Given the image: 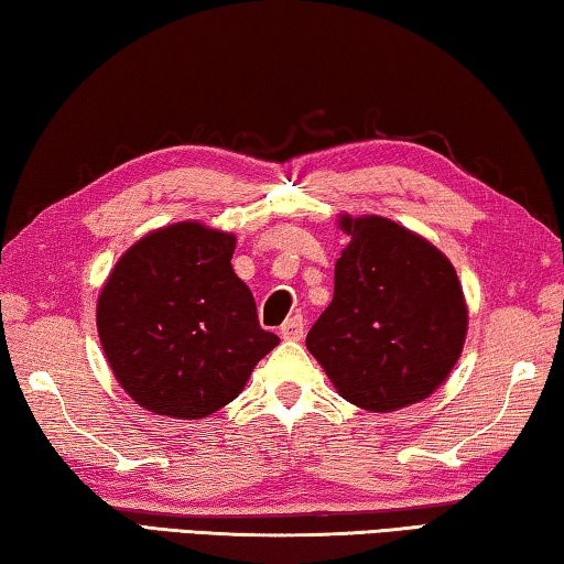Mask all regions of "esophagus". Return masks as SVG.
Here are the masks:
<instances>
[{"label": "esophagus", "instance_id": "34e87169", "mask_svg": "<svg viewBox=\"0 0 564 564\" xmlns=\"http://www.w3.org/2000/svg\"><path fill=\"white\" fill-rule=\"evenodd\" d=\"M303 318L301 316H293V318H289L281 326V338L283 340H301L303 338Z\"/></svg>", "mask_w": 564, "mask_h": 564}]
</instances>
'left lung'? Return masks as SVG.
<instances>
[{
    "instance_id": "left-lung-1",
    "label": "left lung",
    "mask_w": 564,
    "mask_h": 564,
    "mask_svg": "<svg viewBox=\"0 0 564 564\" xmlns=\"http://www.w3.org/2000/svg\"><path fill=\"white\" fill-rule=\"evenodd\" d=\"M348 246L333 301L305 338L348 403L393 413L431 398L453 373L467 303L451 259L383 216L338 214Z\"/></svg>"
}]
</instances>
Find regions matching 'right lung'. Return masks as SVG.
<instances>
[{"mask_svg":"<svg viewBox=\"0 0 564 564\" xmlns=\"http://www.w3.org/2000/svg\"><path fill=\"white\" fill-rule=\"evenodd\" d=\"M234 234L178 221L127 248L101 285L104 356L149 413L208 417L238 398L256 362L279 346L234 273Z\"/></svg>","mask_w":564,"mask_h":564,"instance_id":"1","label":"right lung"}]
</instances>
